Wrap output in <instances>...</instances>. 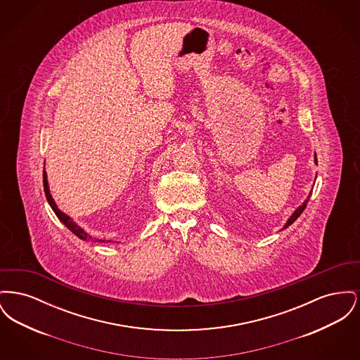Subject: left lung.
Instances as JSON below:
<instances>
[{"label": "left lung", "instance_id": "obj_1", "mask_svg": "<svg viewBox=\"0 0 360 360\" xmlns=\"http://www.w3.org/2000/svg\"><path fill=\"white\" fill-rule=\"evenodd\" d=\"M316 162H317V158H316ZM309 198H310V194H309L308 200H307V201H305L302 205L300 206V207H298V209H297V210H295V212L291 214L290 219L288 220V223H286V225H285L282 229L288 228L289 225H291V224L294 223V221H295V220H297V219L301 216V213L305 210V207H307V205H308Z\"/></svg>", "mask_w": 360, "mask_h": 360}]
</instances>
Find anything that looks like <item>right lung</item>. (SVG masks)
I'll return each mask as SVG.
<instances>
[{
	"label": "right lung",
	"instance_id": "obj_1",
	"mask_svg": "<svg viewBox=\"0 0 360 360\" xmlns=\"http://www.w3.org/2000/svg\"><path fill=\"white\" fill-rule=\"evenodd\" d=\"M43 186H44L46 198H47L49 204L51 206L52 210L55 212V214L58 216V219H59L62 223L65 224V225L69 228L70 231H71L75 236H78L79 239L91 240V236H89L84 229H81L77 224L72 223V220L70 219L69 216H66L63 212H60V210L58 209V206H56V204H55V202H53V200H52L51 194H50V190H49V182H47V174H46V172H43Z\"/></svg>",
	"mask_w": 360,
	"mask_h": 360
}]
</instances>
